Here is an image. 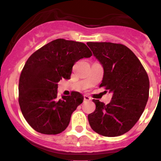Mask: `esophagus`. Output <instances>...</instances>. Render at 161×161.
<instances>
[{"mask_svg":"<svg viewBox=\"0 0 161 161\" xmlns=\"http://www.w3.org/2000/svg\"><path fill=\"white\" fill-rule=\"evenodd\" d=\"M84 101H91V97H88V95H84Z\"/></svg>","mask_w":161,"mask_h":161,"instance_id":"esophagus-1","label":"esophagus"}]
</instances>
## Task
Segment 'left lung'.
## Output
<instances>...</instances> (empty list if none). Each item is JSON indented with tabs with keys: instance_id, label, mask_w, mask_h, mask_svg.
Wrapping results in <instances>:
<instances>
[{
	"instance_id": "left-lung-1",
	"label": "left lung",
	"mask_w": 161,
	"mask_h": 161,
	"mask_svg": "<svg viewBox=\"0 0 161 161\" xmlns=\"http://www.w3.org/2000/svg\"><path fill=\"white\" fill-rule=\"evenodd\" d=\"M104 69L100 87L113 93L108 104L93 100L95 110L88 114L90 126L101 136L115 137L130 130L145 110L149 79L135 53L126 46L111 42H88Z\"/></svg>"
}]
</instances>
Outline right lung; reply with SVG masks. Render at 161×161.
<instances>
[{
	"label": "right lung",
	"instance_id": "right-lung-1",
	"mask_svg": "<svg viewBox=\"0 0 161 161\" xmlns=\"http://www.w3.org/2000/svg\"><path fill=\"white\" fill-rule=\"evenodd\" d=\"M92 55L86 44L58 38L29 57L20 75L19 104L24 118L35 130L56 135L66 129L84 97L74 92L58 98L57 82L69 79L75 63Z\"/></svg>",
	"mask_w": 161,
	"mask_h": 161
}]
</instances>
